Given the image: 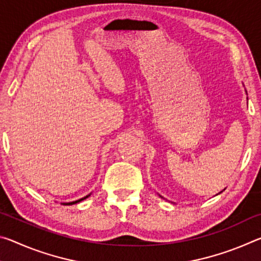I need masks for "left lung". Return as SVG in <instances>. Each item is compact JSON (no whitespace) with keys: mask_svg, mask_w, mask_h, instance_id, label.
Wrapping results in <instances>:
<instances>
[{"mask_svg":"<svg viewBox=\"0 0 261 261\" xmlns=\"http://www.w3.org/2000/svg\"><path fill=\"white\" fill-rule=\"evenodd\" d=\"M221 192H222V191H221ZM160 197H161V196H160ZM161 198H162V197H161Z\"/></svg>","mask_w":261,"mask_h":261,"instance_id":"obj_1","label":"left lung"}]
</instances>
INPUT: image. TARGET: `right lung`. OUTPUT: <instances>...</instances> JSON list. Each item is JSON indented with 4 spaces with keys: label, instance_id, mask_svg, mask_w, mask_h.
<instances>
[{
    "label": "right lung",
    "instance_id": "obj_1",
    "mask_svg": "<svg viewBox=\"0 0 261 261\" xmlns=\"http://www.w3.org/2000/svg\"><path fill=\"white\" fill-rule=\"evenodd\" d=\"M90 196H91V193L87 194V196H85L84 198H81V199H78V200H74V201H71V202H62V205H74V204H78V202L83 201L84 199H86V198H88Z\"/></svg>",
    "mask_w": 261,
    "mask_h": 261
}]
</instances>
